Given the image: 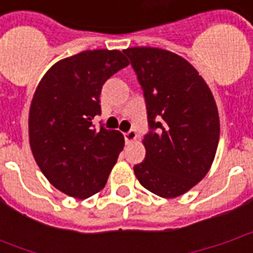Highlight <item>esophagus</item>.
<instances>
[{
    "instance_id": "esophagus-1",
    "label": "esophagus",
    "mask_w": 253,
    "mask_h": 253,
    "mask_svg": "<svg viewBox=\"0 0 253 253\" xmlns=\"http://www.w3.org/2000/svg\"><path fill=\"white\" fill-rule=\"evenodd\" d=\"M125 139H126V143L134 142L137 139V132L134 131V130H130V131L125 134Z\"/></svg>"
}]
</instances>
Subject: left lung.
Segmentation results:
<instances>
[{
    "instance_id": "left-lung-1",
    "label": "left lung",
    "mask_w": 253,
    "mask_h": 253,
    "mask_svg": "<svg viewBox=\"0 0 253 253\" xmlns=\"http://www.w3.org/2000/svg\"><path fill=\"white\" fill-rule=\"evenodd\" d=\"M143 89L149 126L138 181L161 198H176L207 175L219 141V116L206 81L187 59L157 47L123 50Z\"/></svg>"
}]
</instances>
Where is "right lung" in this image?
I'll list each match as a JSON object with an SVG mask.
<instances>
[{
    "mask_svg": "<svg viewBox=\"0 0 253 253\" xmlns=\"http://www.w3.org/2000/svg\"><path fill=\"white\" fill-rule=\"evenodd\" d=\"M128 66L119 50H88L54 63L36 86L28 115L30 146L57 190L86 199L104 188L123 150L118 130L94 128L104 83Z\"/></svg>",
    "mask_w": 253,
    "mask_h": 253,
    "instance_id": "right-lung-1",
    "label": "right lung"
}]
</instances>
